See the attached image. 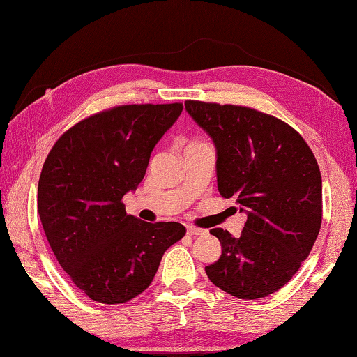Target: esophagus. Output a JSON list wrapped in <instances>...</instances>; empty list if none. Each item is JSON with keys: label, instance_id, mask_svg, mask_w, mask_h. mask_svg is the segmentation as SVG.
<instances>
[{"label": "esophagus", "instance_id": "esophagus-1", "mask_svg": "<svg viewBox=\"0 0 357 357\" xmlns=\"http://www.w3.org/2000/svg\"><path fill=\"white\" fill-rule=\"evenodd\" d=\"M186 232H188V235H204L205 230L204 229H199V227H195V226H186Z\"/></svg>", "mask_w": 357, "mask_h": 357}]
</instances>
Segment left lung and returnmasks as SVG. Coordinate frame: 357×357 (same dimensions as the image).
<instances>
[{
    "label": "left lung",
    "mask_w": 357,
    "mask_h": 357,
    "mask_svg": "<svg viewBox=\"0 0 357 357\" xmlns=\"http://www.w3.org/2000/svg\"><path fill=\"white\" fill-rule=\"evenodd\" d=\"M185 108L215 142L220 195L235 196L248 215L238 238L210 230L222 254L205 273L235 298H265L295 276L320 232V167L303 136L278 117L197 100Z\"/></svg>",
    "instance_id": "left-lung-1"
}]
</instances>
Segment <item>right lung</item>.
<instances>
[{"instance_id": "right-lung-1", "label": "right lung", "mask_w": 357, "mask_h": 357, "mask_svg": "<svg viewBox=\"0 0 357 357\" xmlns=\"http://www.w3.org/2000/svg\"><path fill=\"white\" fill-rule=\"evenodd\" d=\"M182 103L122 105L68 128L43 162L37 208L53 254L86 296L122 304L147 289L162 254L183 238L180 222L127 215L150 153L182 114Z\"/></svg>"}]
</instances>
